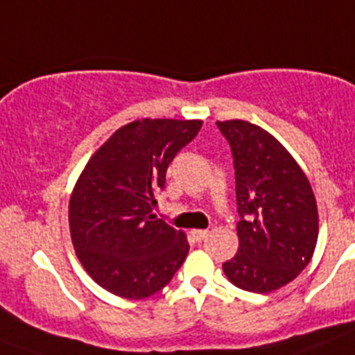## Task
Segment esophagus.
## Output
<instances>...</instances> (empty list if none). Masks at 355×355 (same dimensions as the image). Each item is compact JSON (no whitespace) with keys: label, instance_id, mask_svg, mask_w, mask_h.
<instances>
[{"label":"esophagus","instance_id":"1","mask_svg":"<svg viewBox=\"0 0 355 355\" xmlns=\"http://www.w3.org/2000/svg\"><path fill=\"white\" fill-rule=\"evenodd\" d=\"M208 234H209V231H206V229H196V231H192V236L196 241L206 240V238H208Z\"/></svg>","mask_w":355,"mask_h":355}]
</instances>
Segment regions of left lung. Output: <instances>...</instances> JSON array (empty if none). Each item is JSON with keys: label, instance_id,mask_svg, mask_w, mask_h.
I'll return each instance as SVG.
<instances>
[{"label": "left lung", "instance_id": "obj_1", "mask_svg": "<svg viewBox=\"0 0 355 355\" xmlns=\"http://www.w3.org/2000/svg\"><path fill=\"white\" fill-rule=\"evenodd\" d=\"M231 147L240 245L222 265L234 286L268 293L293 281L311 259L318 211L311 184L270 133L247 121L216 122Z\"/></svg>", "mask_w": 355, "mask_h": 355}]
</instances>
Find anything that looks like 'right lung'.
I'll list each match as a JSON object with an SVG mask.
<instances>
[{
	"mask_svg": "<svg viewBox=\"0 0 355 355\" xmlns=\"http://www.w3.org/2000/svg\"><path fill=\"white\" fill-rule=\"evenodd\" d=\"M200 121L142 119L122 126L87 163L71 202L72 245L110 293L146 299L167 286L187 258L184 233L156 218L155 192Z\"/></svg>",
	"mask_w": 355,
	"mask_h": 355,
	"instance_id": "add662e5",
	"label": "right lung"
}]
</instances>
